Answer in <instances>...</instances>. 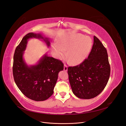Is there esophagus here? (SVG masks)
Here are the masks:
<instances>
[{
    "label": "esophagus",
    "mask_w": 126,
    "mask_h": 126,
    "mask_svg": "<svg viewBox=\"0 0 126 126\" xmlns=\"http://www.w3.org/2000/svg\"><path fill=\"white\" fill-rule=\"evenodd\" d=\"M67 69H68V67H67V66L66 65V64H64V67H63V70H64V71H67Z\"/></svg>",
    "instance_id": "34e87169"
}]
</instances>
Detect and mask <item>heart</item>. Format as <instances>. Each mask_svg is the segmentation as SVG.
<instances>
[{
    "instance_id": "obj_1",
    "label": "heart",
    "mask_w": 126,
    "mask_h": 126,
    "mask_svg": "<svg viewBox=\"0 0 126 126\" xmlns=\"http://www.w3.org/2000/svg\"><path fill=\"white\" fill-rule=\"evenodd\" d=\"M93 41L90 37L82 34H75L62 38L53 47V51L58 57L63 56L65 51L69 63L77 64L84 61L89 54Z\"/></svg>"
}]
</instances>
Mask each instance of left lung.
Returning <instances> with one entry per match:
<instances>
[{"label": "left lung", "instance_id": "left-lung-1", "mask_svg": "<svg viewBox=\"0 0 126 126\" xmlns=\"http://www.w3.org/2000/svg\"><path fill=\"white\" fill-rule=\"evenodd\" d=\"M110 66L106 48L97 37L90 54L79 65L68 68L69 80L74 94L89 99L99 94L109 80Z\"/></svg>", "mask_w": 126, "mask_h": 126}]
</instances>
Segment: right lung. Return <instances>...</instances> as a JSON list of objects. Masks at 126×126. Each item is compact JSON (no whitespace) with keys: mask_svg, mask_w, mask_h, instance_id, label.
I'll return each instance as SVG.
<instances>
[{"mask_svg":"<svg viewBox=\"0 0 126 126\" xmlns=\"http://www.w3.org/2000/svg\"><path fill=\"white\" fill-rule=\"evenodd\" d=\"M32 38L43 39L48 47L50 46L49 39L44 38L40 33L27 34L15 49L13 76L16 85L25 96L35 101H44L54 93L58 73L63 70V63L46 54L36 65L28 66L23 59V54L28 40Z\"/></svg>","mask_w":126,"mask_h":126,"instance_id":"right-lung-1","label":"right lung"}]
</instances>
